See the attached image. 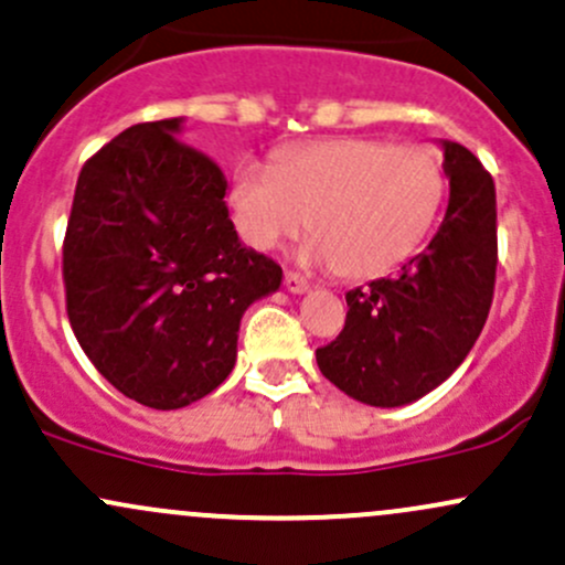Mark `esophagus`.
Here are the masks:
<instances>
[{
  "label": "esophagus",
  "instance_id": "1",
  "mask_svg": "<svg viewBox=\"0 0 565 565\" xmlns=\"http://www.w3.org/2000/svg\"><path fill=\"white\" fill-rule=\"evenodd\" d=\"M285 288H288L290 294H305L309 282L305 275H299V271H285Z\"/></svg>",
  "mask_w": 565,
  "mask_h": 565
}]
</instances>
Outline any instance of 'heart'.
<instances>
[{"instance_id": "heart-1", "label": "heart", "mask_w": 565, "mask_h": 565, "mask_svg": "<svg viewBox=\"0 0 565 565\" xmlns=\"http://www.w3.org/2000/svg\"><path fill=\"white\" fill-rule=\"evenodd\" d=\"M445 191V167L430 148L331 137L280 148L271 167L239 161L228 204L236 234L253 250H275L309 223L307 260L369 280L417 250Z\"/></svg>"}]
</instances>
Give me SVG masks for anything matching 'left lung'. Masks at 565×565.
Returning a JSON list of instances; mask_svg holds the SVG:
<instances>
[{
  "instance_id": "8db88e82",
  "label": "left lung",
  "mask_w": 565,
  "mask_h": 565,
  "mask_svg": "<svg viewBox=\"0 0 565 565\" xmlns=\"http://www.w3.org/2000/svg\"><path fill=\"white\" fill-rule=\"evenodd\" d=\"M450 202L439 232L402 271L348 290V318L315 350L326 380L372 406L415 402L475 348L499 266L495 185L471 150L445 142Z\"/></svg>"
}]
</instances>
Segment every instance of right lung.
<instances>
[{"instance_id":"add662e5","label":"right lung","mask_w":565,"mask_h":565,"mask_svg":"<svg viewBox=\"0 0 565 565\" xmlns=\"http://www.w3.org/2000/svg\"><path fill=\"white\" fill-rule=\"evenodd\" d=\"M137 124L83 163L62 245L66 318L113 387L150 409L215 391L236 361L245 309L282 269L247 250L226 174L174 135Z\"/></svg>"}]
</instances>
